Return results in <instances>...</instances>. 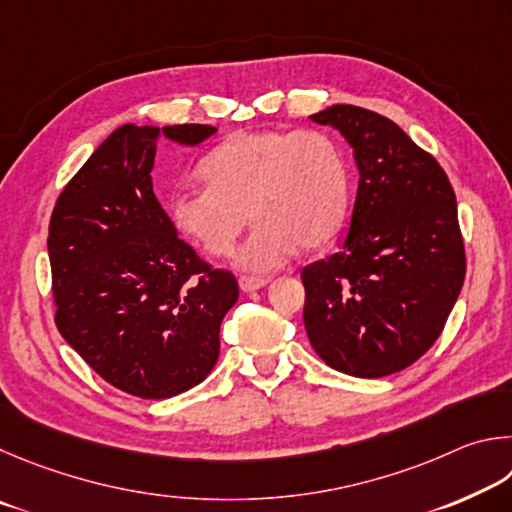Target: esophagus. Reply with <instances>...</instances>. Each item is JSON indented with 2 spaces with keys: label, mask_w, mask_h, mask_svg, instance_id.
<instances>
[{
  "label": "esophagus",
  "mask_w": 512,
  "mask_h": 512,
  "mask_svg": "<svg viewBox=\"0 0 512 512\" xmlns=\"http://www.w3.org/2000/svg\"><path fill=\"white\" fill-rule=\"evenodd\" d=\"M267 283H270V279H265V276H240V281H238L242 292H256V290L265 288Z\"/></svg>",
  "instance_id": "esophagus-1"
}]
</instances>
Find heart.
Segmentation results:
<instances>
[{
  "mask_svg": "<svg viewBox=\"0 0 512 512\" xmlns=\"http://www.w3.org/2000/svg\"><path fill=\"white\" fill-rule=\"evenodd\" d=\"M202 188L170 197V220L204 254L229 256L249 220L236 267L265 274L303 249L333 240L348 213L351 175L342 148L321 130L236 132L202 159Z\"/></svg>",
  "mask_w": 512,
  "mask_h": 512,
  "instance_id": "obj_1",
  "label": "heart"
}]
</instances>
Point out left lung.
Listing matches in <instances>:
<instances>
[{
    "label": "left lung",
    "instance_id": "8db88e82",
    "mask_svg": "<svg viewBox=\"0 0 512 512\" xmlns=\"http://www.w3.org/2000/svg\"><path fill=\"white\" fill-rule=\"evenodd\" d=\"M310 119L346 139L360 182L342 249L303 267V324L335 371L382 378L432 348L459 299L456 195L438 161L387 116L330 105Z\"/></svg>",
    "mask_w": 512,
    "mask_h": 512
}]
</instances>
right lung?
Instances as JSON below:
<instances>
[{
  "mask_svg": "<svg viewBox=\"0 0 512 512\" xmlns=\"http://www.w3.org/2000/svg\"><path fill=\"white\" fill-rule=\"evenodd\" d=\"M211 125L116 128L60 193L49 224L56 326L112 387L173 398L218 362L220 324L238 283L213 270L152 191L157 141L200 146Z\"/></svg>",
  "mask_w": 512,
  "mask_h": 512,
  "instance_id": "add662e5",
  "label": "right lung"
}]
</instances>
